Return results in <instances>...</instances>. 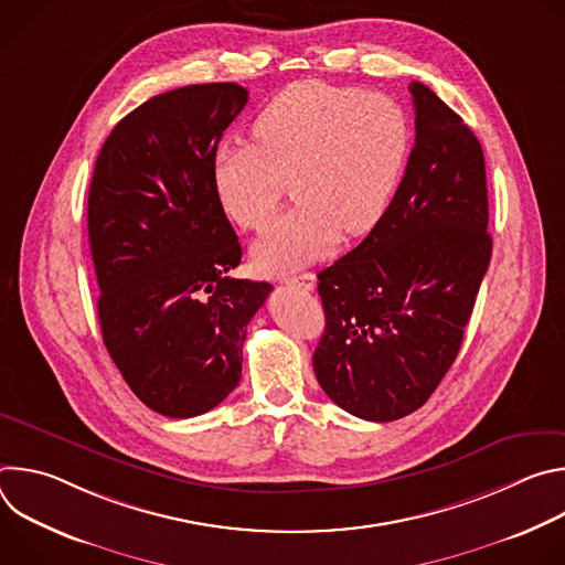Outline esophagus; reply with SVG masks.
<instances>
[{
  "label": "esophagus",
  "mask_w": 565,
  "mask_h": 565,
  "mask_svg": "<svg viewBox=\"0 0 565 565\" xmlns=\"http://www.w3.org/2000/svg\"><path fill=\"white\" fill-rule=\"evenodd\" d=\"M281 281L286 286H295V288H301V290H312L315 288V275L312 273H303V275H297V277H286Z\"/></svg>",
  "instance_id": "esophagus-1"
}]
</instances>
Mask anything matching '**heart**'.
<instances>
[{
  "mask_svg": "<svg viewBox=\"0 0 565 565\" xmlns=\"http://www.w3.org/2000/svg\"><path fill=\"white\" fill-rule=\"evenodd\" d=\"M255 142L221 145L212 185L223 212L262 230L286 183L297 205L253 248L264 273H286L329 255L384 216L412 153V118L395 98L303 79L277 94L253 125Z\"/></svg>",
  "mask_w": 565,
  "mask_h": 565,
  "instance_id": "obj_1",
  "label": "heart"
}]
</instances>
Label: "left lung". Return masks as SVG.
I'll return each mask as SVG.
<instances>
[{"instance_id":"obj_1","label":"left lung","mask_w":565,"mask_h":565,"mask_svg":"<svg viewBox=\"0 0 565 565\" xmlns=\"http://www.w3.org/2000/svg\"><path fill=\"white\" fill-rule=\"evenodd\" d=\"M409 92L416 145L393 201L358 248L317 275L327 312L317 382L371 423L405 418L436 391L492 257L480 142L429 87Z\"/></svg>"}]
</instances>
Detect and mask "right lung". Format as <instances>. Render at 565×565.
Masks as SVG:
<instances>
[{
	"instance_id": "add662e5",
	"label": "right lung",
	"mask_w": 565,
	"mask_h": 565,
	"mask_svg": "<svg viewBox=\"0 0 565 565\" xmlns=\"http://www.w3.org/2000/svg\"><path fill=\"white\" fill-rule=\"evenodd\" d=\"M246 103L234 83L153 96L96 160L87 223L103 340L136 397L168 418L234 391L246 327L273 290L230 277L241 246L212 185L218 140Z\"/></svg>"
}]
</instances>
